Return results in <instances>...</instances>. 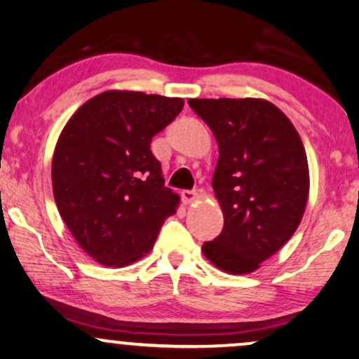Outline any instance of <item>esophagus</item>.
Listing matches in <instances>:
<instances>
[{"label":"esophagus","instance_id":"esophagus-1","mask_svg":"<svg viewBox=\"0 0 359 359\" xmlns=\"http://www.w3.org/2000/svg\"><path fill=\"white\" fill-rule=\"evenodd\" d=\"M197 192H195V190H184L182 192V201H184V203H192V202H195L197 201Z\"/></svg>","mask_w":359,"mask_h":359}]
</instances>
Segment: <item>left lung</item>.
<instances>
[{
  "mask_svg": "<svg viewBox=\"0 0 359 359\" xmlns=\"http://www.w3.org/2000/svg\"><path fill=\"white\" fill-rule=\"evenodd\" d=\"M215 135L212 179L224 229L202 245L217 269L252 273L292 238L305 213L310 172L300 134L265 99H189Z\"/></svg>",
  "mask_w": 359,
  "mask_h": 359,
  "instance_id": "8db88e82",
  "label": "left lung"
}]
</instances>
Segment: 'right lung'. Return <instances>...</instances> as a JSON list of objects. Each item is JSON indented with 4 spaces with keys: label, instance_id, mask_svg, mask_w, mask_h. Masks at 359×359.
<instances>
[{
    "label": "right lung",
    "instance_id": "add662e5",
    "mask_svg": "<svg viewBox=\"0 0 359 359\" xmlns=\"http://www.w3.org/2000/svg\"><path fill=\"white\" fill-rule=\"evenodd\" d=\"M182 107L180 97L106 90L61 130L51 167L54 201L79 247L101 265L119 269L147 255L179 207L151 142Z\"/></svg>",
    "mask_w": 359,
    "mask_h": 359
}]
</instances>
